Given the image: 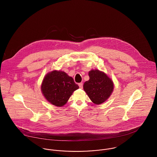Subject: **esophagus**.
Masks as SVG:
<instances>
[{"instance_id":"34e87169","label":"esophagus","mask_w":157,"mask_h":157,"mask_svg":"<svg viewBox=\"0 0 157 157\" xmlns=\"http://www.w3.org/2000/svg\"><path fill=\"white\" fill-rule=\"evenodd\" d=\"M78 86H79V88H80V89H82V88H83V83H80L78 84Z\"/></svg>"}]
</instances>
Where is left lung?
<instances>
[{"label":"left lung","instance_id":"left-lung-1","mask_svg":"<svg viewBox=\"0 0 157 157\" xmlns=\"http://www.w3.org/2000/svg\"><path fill=\"white\" fill-rule=\"evenodd\" d=\"M88 75L90 80L85 82L83 90L94 104L103 103L109 98L113 90L112 79L98 69L90 70Z\"/></svg>","mask_w":157,"mask_h":157}]
</instances>
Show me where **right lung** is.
Masks as SVG:
<instances>
[{
  "mask_svg": "<svg viewBox=\"0 0 157 157\" xmlns=\"http://www.w3.org/2000/svg\"><path fill=\"white\" fill-rule=\"evenodd\" d=\"M79 88L72 77L62 71L54 70L45 75L41 90L45 99L51 104L63 106L72 93Z\"/></svg>",
  "mask_w": 157,
  "mask_h": 157,
  "instance_id": "obj_1",
  "label": "right lung"
}]
</instances>
